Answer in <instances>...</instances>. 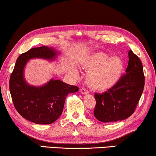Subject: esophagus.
Segmentation results:
<instances>
[{"label": "esophagus", "mask_w": 156, "mask_h": 156, "mask_svg": "<svg viewBox=\"0 0 156 156\" xmlns=\"http://www.w3.org/2000/svg\"><path fill=\"white\" fill-rule=\"evenodd\" d=\"M80 93L83 94H87L88 93V90H87V89H85V87H82V88L80 89Z\"/></svg>", "instance_id": "1"}]
</instances>
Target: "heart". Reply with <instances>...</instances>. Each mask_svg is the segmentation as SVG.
<instances>
[{
    "label": "heart",
    "instance_id": "heart-1",
    "mask_svg": "<svg viewBox=\"0 0 156 156\" xmlns=\"http://www.w3.org/2000/svg\"><path fill=\"white\" fill-rule=\"evenodd\" d=\"M81 65L88 71L86 82L92 90L105 92L117 84L123 71V62L119 56L109 57L103 52H97L83 59Z\"/></svg>",
    "mask_w": 156,
    "mask_h": 156
}]
</instances>
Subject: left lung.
Returning a JSON list of instances; mask_svg holds the SVG:
<instances>
[{
    "label": "left lung",
    "instance_id": "left-lung-1",
    "mask_svg": "<svg viewBox=\"0 0 156 156\" xmlns=\"http://www.w3.org/2000/svg\"><path fill=\"white\" fill-rule=\"evenodd\" d=\"M145 84L143 65L131 50L126 73L117 84L105 93L95 94L96 105L94 116L102 122H114L126 119L134 112Z\"/></svg>",
    "mask_w": 156,
    "mask_h": 156
}]
</instances>
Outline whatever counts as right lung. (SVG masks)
<instances>
[{
    "instance_id": "add662e5",
    "label": "right lung",
    "mask_w": 156,
    "mask_h": 156,
    "mask_svg": "<svg viewBox=\"0 0 156 156\" xmlns=\"http://www.w3.org/2000/svg\"><path fill=\"white\" fill-rule=\"evenodd\" d=\"M56 52L46 46L32 48L20 54L10 75L9 87L15 108L27 120L38 124L54 123L62 113L66 96L78 91L75 85L51 79L41 87L27 84L23 71L27 61L33 58L53 59Z\"/></svg>"
}]
</instances>
